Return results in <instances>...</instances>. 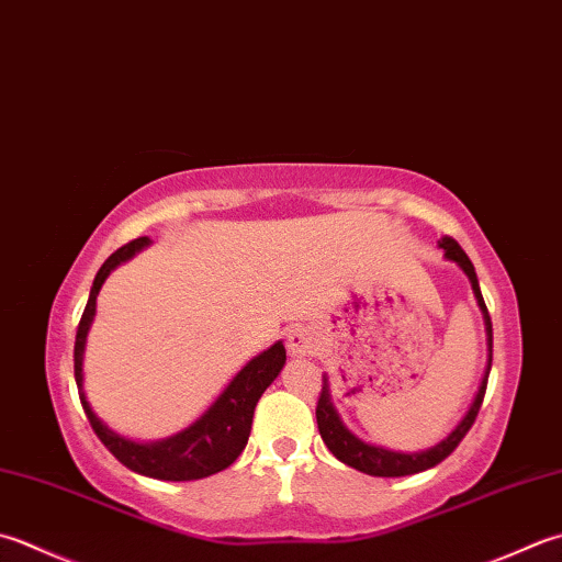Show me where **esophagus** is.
Segmentation results:
<instances>
[{"label":"esophagus","instance_id":"34e87169","mask_svg":"<svg viewBox=\"0 0 562 562\" xmlns=\"http://www.w3.org/2000/svg\"><path fill=\"white\" fill-rule=\"evenodd\" d=\"M288 350H290V356H294V358L316 356L318 338H316V334L312 331V328L296 326V328H292L290 336H288Z\"/></svg>","mask_w":562,"mask_h":562}]
</instances>
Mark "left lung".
Segmentation results:
<instances>
[{"label": "left lung", "mask_w": 562, "mask_h": 562, "mask_svg": "<svg viewBox=\"0 0 562 562\" xmlns=\"http://www.w3.org/2000/svg\"><path fill=\"white\" fill-rule=\"evenodd\" d=\"M438 246L443 248L448 260L458 262V268L468 274V280L472 284V292H475L477 306L482 310V316H485L487 348H490L487 370H485V378H482V382H480V390L475 394V400H472L468 414L463 416V422H460L453 428V431H450L443 438L441 443H436L434 448H428V450H419V453H397V450H387V448H380V446L360 441V438L353 431H348L346 424L340 422V416H338L336 406L331 402L328 378L324 375L322 394H318V404H316L318 434H322L326 448L331 450V453L340 460V463H346L350 468L366 472V475H372V477H404V475H414V472H424V470L441 463V460H446L458 448V443L463 441L465 434L470 431V426L475 424V419H477L482 400H485L487 378H490V370H492V318H490V312L485 306V300H482L475 266H472L470 258L465 256V250L460 248L458 240H453L450 236H443L441 240H438Z\"/></svg>", "instance_id": "left-lung-1"}]
</instances>
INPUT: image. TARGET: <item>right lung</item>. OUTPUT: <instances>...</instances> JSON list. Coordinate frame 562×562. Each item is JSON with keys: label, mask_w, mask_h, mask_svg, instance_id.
Returning <instances> with one entry per match:
<instances>
[{"label": "right lung", "mask_w": 562, "mask_h": 562, "mask_svg": "<svg viewBox=\"0 0 562 562\" xmlns=\"http://www.w3.org/2000/svg\"><path fill=\"white\" fill-rule=\"evenodd\" d=\"M146 246H150L148 236L131 240V244L121 246L116 252H112L97 272L90 290V300H87V306L75 336L77 392H80L82 409L87 414V419H90L97 438L106 446L109 453H112L121 465L138 472V475L168 480V482L202 480V477L214 475V472L226 470L240 453H244L250 436L256 404L262 397V392L270 387L272 380L280 375L284 360H288V353H284L282 340H278V344L270 346L268 350H262V353L252 358L250 362H246V368L226 384V390L218 394L216 402L209 406L200 419H196L192 426H187L180 434L162 438V441H156V443H136L114 434L112 428H109L92 412L90 402L85 397V390H82L85 340L97 312V294L102 290L109 272H112L116 266H121V262H126L128 258H134L136 252Z\"/></svg>", "instance_id": "add662e5"}]
</instances>
